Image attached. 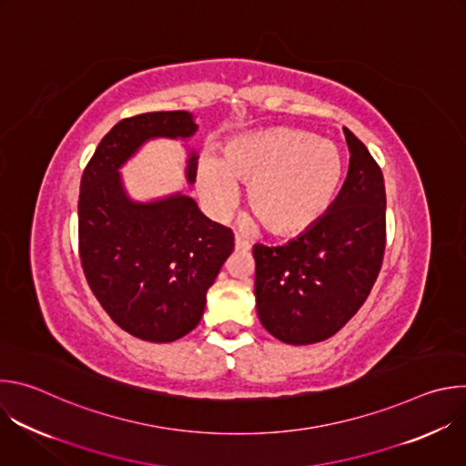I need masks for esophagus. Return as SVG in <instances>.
I'll use <instances>...</instances> for the list:
<instances>
[{
	"instance_id": "esophagus-1",
	"label": "esophagus",
	"mask_w": 466,
	"mask_h": 466,
	"mask_svg": "<svg viewBox=\"0 0 466 466\" xmlns=\"http://www.w3.org/2000/svg\"><path fill=\"white\" fill-rule=\"evenodd\" d=\"M234 243H236V248H238V250H248V248H250V243H248L243 236H239V234L234 236Z\"/></svg>"
}]
</instances>
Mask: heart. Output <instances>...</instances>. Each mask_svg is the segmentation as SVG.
<instances>
[{
	"instance_id": "obj_1",
	"label": "heart",
	"mask_w": 466,
	"mask_h": 466,
	"mask_svg": "<svg viewBox=\"0 0 466 466\" xmlns=\"http://www.w3.org/2000/svg\"><path fill=\"white\" fill-rule=\"evenodd\" d=\"M345 157L329 140L300 128H265L234 137L223 157L198 162L197 187L212 216L223 218L248 184V207L273 234L293 236L315 225L336 201Z\"/></svg>"
}]
</instances>
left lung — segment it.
Instances as JSON below:
<instances>
[{"instance_id":"8db88e82","label":"left lung","mask_w":466,"mask_h":466,"mask_svg":"<svg viewBox=\"0 0 466 466\" xmlns=\"http://www.w3.org/2000/svg\"><path fill=\"white\" fill-rule=\"evenodd\" d=\"M345 130L347 180L329 210L295 239L254 245L256 311L288 345L331 338L367 300L385 248V184L367 147Z\"/></svg>"}]
</instances>
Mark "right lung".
Instances as JSON below:
<instances>
[{
    "instance_id": "obj_1",
    "label": "right lung",
    "mask_w": 466,
    "mask_h": 466,
    "mask_svg": "<svg viewBox=\"0 0 466 466\" xmlns=\"http://www.w3.org/2000/svg\"><path fill=\"white\" fill-rule=\"evenodd\" d=\"M197 128L186 110L121 119L81 178L79 254L88 286L119 328L151 343L177 341L201 322L234 234L180 191L137 201L119 171L147 142H187ZM197 158L189 149L187 184L195 182Z\"/></svg>"
}]
</instances>
